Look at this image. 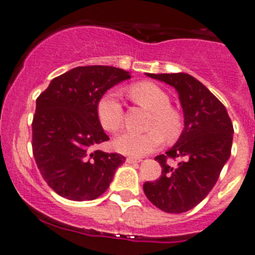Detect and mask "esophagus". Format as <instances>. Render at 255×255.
<instances>
[{
	"label": "esophagus",
	"instance_id": "1",
	"mask_svg": "<svg viewBox=\"0 0 255 255\" xmlns=\"http://www.w3.org/2000/svg\"><path fill=\"white\" fill-rule=\"evenodd\" d=\"M126 162L127 163H139L142 162L141 158H135V157H127L126 158Z\"/></svg>",
	"mask_w": 255,
	"mask_h": 255
}]
</instances>
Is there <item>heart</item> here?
Here are the masks:
<instances>
[{
	"label": "heart",
	"instance_id": "obj_1",
	"mask_svg": "<svg viewBox=\"0 0 255 255\" xmlns=\"http://www.w3.org/2000/svg\"><path fill=\"white\" fill-rule=\"evenodd\" d=\"M129 95L139 106L153 113L149 121L147 133H135L130 130L121 133L114 138L113 146L120 153L132 157H141L151 153L162 144L163 137L167 141H175L182 129L181 117L171 109L170 97L149 82L137 83L129 89ZM97 113L101 125L109 132H116L123 123V107L118 94L109 92L98 102Z\"/></svg>",
	"mask_w": 255,
	"mask_h": 255
}]
</instances>
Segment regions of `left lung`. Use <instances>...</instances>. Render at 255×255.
I'll list each match as a JSON object with an SVG mask.
<instances>
[{
  "instance_id": "left-lung-1",
  "label": "left lung",
  "mask_w": 255,
  "mask_h": 255,
  "mask_svg": "<svg viewBox=\"0 0 255 255\" xmlns=\"http://www.w3.org/2000/svg\"><path fill=\"white\" fill-rule=\"evenodd\" d=\"M146 75L175 88L184 112L185 127L166 154L154 158L162 167V173L154 182H144L143 191L162 211L185 213L208 196L229 160L233 123L223 103L189 74ZM167 158L182 161L172 168L167 163Z\"/></svg>"
}]
</instances>
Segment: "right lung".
I'll return each mask as SVG.
<instances>
[{
  "instance_id": "obj_1",
  "label": "right lung",
  "mask_w": 255,
  "mask_h": 255,
  "mask_svg": "<svg viewBox=\"0 0 255 255\" xmlns=\"http://www.w3.org/2000/svg\"><path fill=\"white\" fill-rule=\"evenodd\" d=\"M129 78L130 73L114 66H78L54 78L36 99L32 151L44 180L60 196L97 199L126 161L122 154L93 147L109 139L99 122L98 102Z\"/></svg>"
}]
</instances>
